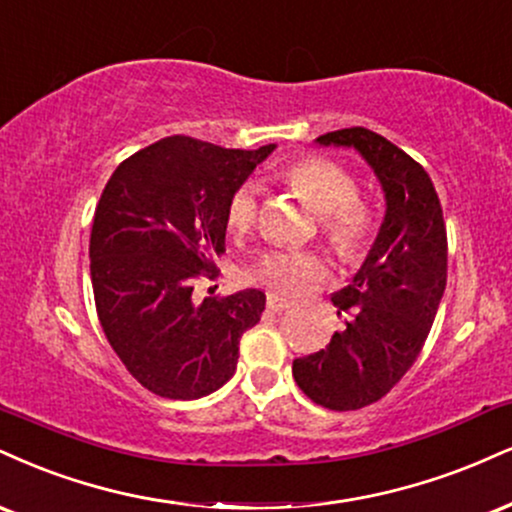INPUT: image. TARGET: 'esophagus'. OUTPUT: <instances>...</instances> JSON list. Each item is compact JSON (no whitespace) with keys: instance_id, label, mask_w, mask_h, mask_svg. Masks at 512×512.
<instances>
[{"instance_id":"esophagus-1","label":"esophagus","mask_w":512,"mask_h":512,"mask_svg":"<svg viewBox=\"0 0 512 512\" xmlns=\"http://www.w3.org/2000/svg\"><path fill=\"white\" fill-rule=\"evenodd\" d=\"M267 307L272 312H283V310H288V307H291V300L281 298V295H276V293H269L267 295Z\"/></svg>"}]
</instances>
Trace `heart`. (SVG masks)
<instances>
[{
  "instance_id": "obj_1",
  "label": "heart",
  "mask_w": 512,
  "mask_h": 512,
  "mask_svg": "<svg viewBox=\"0 0 512 512\" xmlns=\"http://www.w3.org/2000/svg\"><path fill=\"white\" fill-rule=\"evenodd\" d=\"M283 178L312 212L322 214V233L343 260H355L365 252L374 233V214L365 202L355 200L357 183L343 166L322 157H303L283 169ZM255 221V188L240 186L226 205V229L243 236ZM322 272L324 262L315 252L274 250L250 269V279L295 295Z\"/></svg>"
}]
</instances>
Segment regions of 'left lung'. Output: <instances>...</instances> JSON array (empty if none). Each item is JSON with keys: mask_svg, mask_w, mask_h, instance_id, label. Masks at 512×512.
Instances as JSON below:
<instances>
[{"mask_svg": "<svg viewBox=\"0 0 512 512\" xmlns=\"http://www.w3.org/2000/svg\"><path fill=\"white\" fill-rule=\"evenodd\" d=\"M322 147H350L369 164L386 200L384 221L365 262L331 295L350 319L319 353L293 360L303 393L329 410L377 403L417 360L446 291V224L432 178L384 135L341 128Z\"/></svg>", "mask_w": 512, "mask_h": 512, "instance_id": "left-lung-1", "label": "left lung"}]
</instances>
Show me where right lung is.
Listing matches in <instances>:
<instances>
[{
  "label": "right lung",
  "instance_id": "1",
  "mask_svg": "<svg viewBox=\"0 0 512 512\" xmlns=\"http://www.w3.org/2000/svg\"><path fill=\"white\" fill-rule=\"evenodd\" d=\"M276 145L226 150L171 135L116 166L95 209L90 279L109 346L147 391L209 396L236 372L262 291L197 303L200 272L226 250V205Z\"/></svg>",
  "mask_w": 512,
  "mask_h": 512
}]
</instances>
